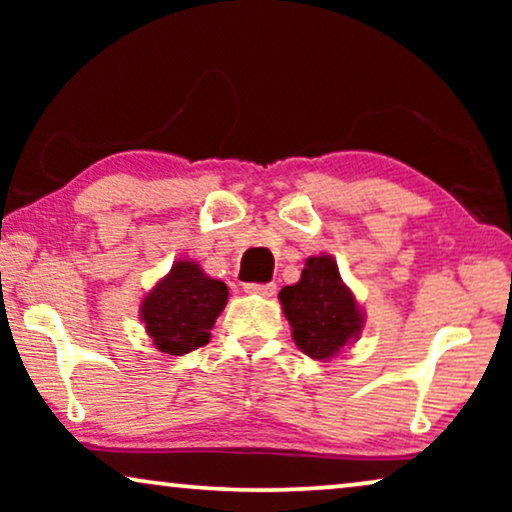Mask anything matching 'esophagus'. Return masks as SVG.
Masks as SVG:
<instances>
[{"instance_id":"1","label":"esophagus","mask_w":512,"mask_h":512,"mask_svg":"<svg viewBox=\"0 0 512 512\" xmlns=\"http://www.w3.org/2000/svg\"><path fill=\"white\" fill-rule=\"evenodd\" d=\"M244 291L247 293H256V296H272L277 291V286L268 282V284H258V282H249L244 284Z\"/></svg>"}]
</instances>
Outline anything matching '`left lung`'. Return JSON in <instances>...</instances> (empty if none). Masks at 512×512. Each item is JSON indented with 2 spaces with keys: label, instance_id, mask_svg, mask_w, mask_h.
<instances>
[{
  "label": "left lung",
  "instance_id": "1",
  "mask_svg": "<svg viewBox=\"0 0 512 512\" xmlns=\"http://www.w3.org/2000/svg\"><path fill=\"white\" fill-rule=\"evenodd\" d=\"M293 342L312 359H331L359 335L363 317L331 256L307 258L300 282L279 291Z\"/></svg>",
  "mask_w": 512,
  "mask_h": 512
}]
</instances>
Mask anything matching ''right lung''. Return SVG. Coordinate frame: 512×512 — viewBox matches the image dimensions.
I'll return each instance as SVG.
<instances>
[{
  "label": "right lung",
  "instance_id": "right-lung-1",
  "mask_svg": "<svg viewBox=\"0 0 512 512\" xmlns=\"http://www.w3.org/2000/svg\"><path fill=\"white\" fill-rule=\"evenodd\" d=\"M226 303V284L207 277L191 261H179L144 298L142 321L160 352L181 356L207 345Z\"/></svg>",
  "mask_w": 512,
  "mask_h": 512
}]
</instances>
